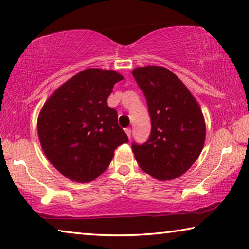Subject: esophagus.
I'll return each instance as SVG.
<instances>
[{"label": "esophagus", "instance_id": "obj_1", "mask_svg": "<svg viewBox=\"0 0 249 249\" xmlns=\"http://www.w3.org/2000/svg\"><path fill=\"white\" fill-rule=\"evenodd\" d=\"M124 132L127 133V136H128V138L130 139V138H131V129H130V128L124 129Z\"/></svg>", "mask_w": 249, "mask_h": 249}]
</instances>
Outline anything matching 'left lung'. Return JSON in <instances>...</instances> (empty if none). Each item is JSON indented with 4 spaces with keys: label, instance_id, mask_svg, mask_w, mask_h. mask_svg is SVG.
<instances>
[{
    "label": "left lung",
    "instance_id": "8db88e82",
    "mask_svg": "<svg viewBox=\"0 0 249 249\" xmlns=\"http://www.w3.org/2000/svg\"><path fill=\"white\" fill-rule=\"evenodd\" d=\"M143 91L151 118V133L143 144L132 143L140 168L160 181L184 174L202 152L205 121L192 93L172 71L160 66L132 71Z\"/></svg>",
    "mask_w": 249,
    "mask_h": 249
}]
</instances>
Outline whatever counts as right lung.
Returning <instances> with one entry per match:
<instances>
[{"label": "right lung", "instance_id": "obj_1", "mask_svg": "<svg viewBox=\"0 0 249 249\" xmlns=\"http://www.w3.org/2000/svg\"><path fill=\"white\" fill-rule=\"evenodd\" d=\"M124 76L88 68L57 88L40 110L37 132L48 160L71 181L87 183L104 173L118 146L129 141L107 99Z\"/></svg>", "mask_w": 249, "mask_h": 249}]
</instances>
